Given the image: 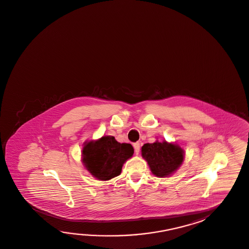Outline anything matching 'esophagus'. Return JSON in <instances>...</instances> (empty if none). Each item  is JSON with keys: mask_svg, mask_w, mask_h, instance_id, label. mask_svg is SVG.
<instances>
[{"mask_svg": "<svg viewBox=\"0 0 249 249\" xmlns=\"http://www.w3.org/2000/svg\"><path fill=\"white\" fill-rule=\"evenodd\" d=\"M133 146H134V149H135L136 154H138L139 152H140V142H135L133 144Z\"/></svg>", "mask_w": 249, "mask_h": 249, "instance_id": "esophagus-1", "label": "esophagus"}]
</instances>
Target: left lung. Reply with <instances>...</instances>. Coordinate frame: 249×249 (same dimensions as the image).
Masks as SVG:
<instances>
[{
    "instance_id": "left-lung-1",
    "label": "left lung",
    "mask_w": 249,
    "mask_h": 249,
    "mask_svg": "<svg viewBox=\"0 0 249 249\" xmlns=\"http://www.w3.org/2000/svg\"><path fill=\"white\" fill-rule=\"evenodd\" d=\"M142 156L146 160L153 175L164 178L180 167L183 160V151L177 144L156 141L143 144Z\"/></svg>"
}]
</instances>
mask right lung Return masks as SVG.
Wrapping results in <instances>:
<instances>
[{"mask_svg":"<svg viewBox=\"0 0 249 249\" xmlns=\"http://www.w3.org/2000/svg\"><path fill=\"white\" fill-rule=\"evenodd\" d=\"M134 149L130 143H121L111 136L90 141L82 150V161L95 178L107 181L118 177L127 159L132 157Z\"/></svg>","mask_w":249,"mask_h":249,"instance_id":"right-lung-1","label":"right lung"}]
</instances>
